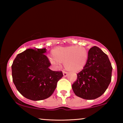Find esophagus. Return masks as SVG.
<instances>
[{
	"mask_svg": "<svg viewBox=\"0 0 123 123\" xmlns=\"http://www.w3.org/2000/svg\"><path fill=\"white\" fill-rule=\"evenodd\" d=\"M63 73L64 77H67V75H68V73H67V72L64 71V70H63Z\"/></svg>",
	"mask_w": 123,
	"mask_h": 123,
	"instance_id": "obj_1",
	"label": "esophagus"
}]
</instances>
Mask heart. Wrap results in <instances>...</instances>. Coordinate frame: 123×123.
Masks as SVG:
<instances>
[{
  "mask_svg": "<svg viewBox=\"0 0 123 123\" xmlns=\"http://www.w3.org/2000/svg\"><path fill=\"white\" fill-rule=\"evenodd\" d=\"M53 64L64 63L69 71L77 73L86 66L89 58V51L82 45H69L56 47L51 51Z\"/></svg>",
  "mask_w": 123,
  "mask_h": 123,
  "instance_id": "1",
  "label": "heart"
}]
</instances>
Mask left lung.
Here are the masks:
<instances>
[{
    "mask_svg": "<svg viewBox=\"0 0 123 123\" xmlns=\"http://www.w3.org/2000/svg\"><path fill=\"white\" fill-rule=\"evenodd\" d=\"M88 51V63L77 74L72 89L77 96L93 100L106 90L111 80L112 68L107 55L98 47H92Z\"/></svg>",
    "mask_w": 123,
    "mask_h": 123,
    "instance_id": "1",
    "label": "left lung"
}]
</instances>
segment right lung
<instances>
[{"mask_svg":"<svg viewBox=\"0 0 123 123\" xmlns=\"http://www.w3.org/2000/svg\"><path fill=\"white\" fill-rule=\"evenodd\" d=\"M46 49H28L18 54L12 65L13 81L22 95L33 101L49 97L54 92L62 71H53L44 55Z\"/></svg>","mask_w":123,"mask_h":123,"instance_id":"add662e5","label":"right lung"}]
</instances>
